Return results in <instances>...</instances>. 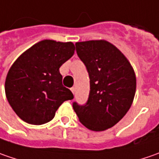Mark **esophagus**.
<instances>
[{"label":"esophagus","mask_w":159,"mask_h":159,"mask_svg":"<svg viewBox=\"0 0 159 159\" xmlns=\"http://www.w3.org/2000/svg\"><path fill=\"white\" fill-rule=\"evenodd\" d=\"M70 90H71V92H72L73 94H75V88H71Z\"/></svg>","instance_id":"1"}]
</instances>
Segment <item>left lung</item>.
Segmentation results:
<instances>
[{"mask_svg": "<svg viewBox=\"0 0 159 159\" xmlns=\"http://www.w3.org/2000/svg\"><path fill=\"white\" fill-rule=\"evenodd\" d=\"M75 45L89 72L90 92L87 103L73 102V110L87 128L104 131L116 125L131 107L136 90L134 70L124 54L107 40Z\"/></svg>", "mask_w": 159, "mask_h": 159, "instance_id": "obj_1", "label": "left lung"}]
</instances>
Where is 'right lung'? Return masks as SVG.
Wrapping results in <instances>:
<instances>
[{"label":"right lung","instance_id":"right-lung-1","mask_svg":"<svg viewBox=\"0 0 159 159\" xmlns=\"http://www.w3.org/2000/svg\"><path fill=\"white\" fill-rule=\"evenodd\" d=\"M72 42L44 40L19 56L5 80L9 105L25 122L42 125L55 117L60 105L73 99L63 86L59 68L74 54Z\"/></svg>","mask_w":159,"mask_h":159}]
</instances>
